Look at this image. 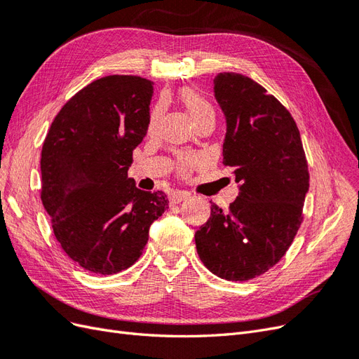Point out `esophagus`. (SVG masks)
Returning a JSON list of instances; mask_svg holds the SVG:
<instances>
[{"mask_svg":"<svg viewBox=\"0 0 359 359\" xmlns=\"http://www.w3.org/2000/svg\"><path fill=\"white\" fill-rule=\"evenodd\" d=\"M189 198H190V193H187V191H175L170 194L169 201H170V203H178V202H182Z\"/></svg>","mask_w":359,"mask_h":359,"instance_id":"esophagus-1","label":"esophagus"}]
</instances>
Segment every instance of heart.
I'll use <instances>...</instances> for the list:
<instances>
[{"label": "heart", "mask_w": 359, "mask_h": 359, "mask_svg": "<svg viewBox=\"0 0 359 359\" xmlns=\"http://www.w3.org/2000/svg\"><path fill=\"white\" fill-rule=\"evenodd\" d=\"M180 99L182 102V104L186 106V109L190 112L191 118L194 119V123H199L205 118H214V107L212 104L205 99V97L198 93L196 90H191V88H186L182 90L180 94ZM160 111L161 107L157 106L156 109L151 114V119H149V128H153L157 123V119L160 116ZM201 163V160L198 157H193V156H184L180 157L178 160V169L181 173H189L193 168H196Z\"/></svg>", "instance_id": "obj_1"}]
</instances>
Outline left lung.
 Wrapping results in <instances>:
<instances>
[{
	"instance_id": "1",
	"label": "left lung",
	"mask_w": 359,
	"mask_h": 359,
	"mask_svg": "<svg viewBox=\"0 0 359 359\" xmlns=\"http://www.w3.org/2000/svg\"><path fill=\"white\" fill-rule=\"evenodd\" d=\"M214 97L226 119L223 165L233 168L238 198L194 233L198 255L217 277L247 281L285 256L302 222L310 186L299 130L262 85L219 73Z\"/></svg>"
}]
</instances>
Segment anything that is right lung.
Instances as JSON below:
<instances>
[{"mask_svg":"<svg viewBox=\"0 0 359 359\" xmlns=\"http://www.w3.org/2000/svg\"><path fill=\"white\" fill-rule=\"evenodd\" d=\"M153 82L114 74L62 106L41 149V202L64 252L94 274L132 266L149 226L169 208L163 191L139 190L128 168L149 124Z\"/></svg>","mask_w":359,"mask_h":359,"instance_id":"obj_1","label":"right lung"}]
</instances>
